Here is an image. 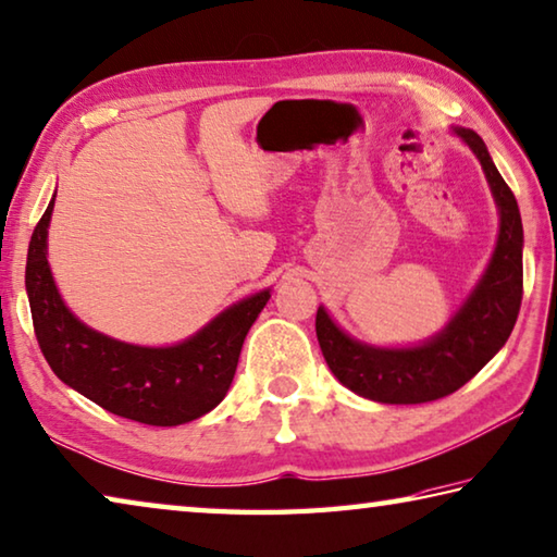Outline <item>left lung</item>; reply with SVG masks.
Masks as SVG:
<instances>
[{
	"label": "left lung",
	"mask_w": 557,
	"mask_h": 557,
	"mask_svg": "<svg viewBox=\"0 0 557 557\" xmlns=\"http://www.w3.org/2000/svg\"><path fill=\"white\" fill-rule=\"evenodd\" d=\"M480 158L502 224L499 240L478 289L453 321L419 348H370L348 338L329 313L317 311V336L329 368L348 389L382 404H423L448 397L470 382L511 336L523 297V226L513 191L494 168L484 140L468 128L455 131Z\"/></svg>",
	"instance_id": "obj_1"
}]
</instances>
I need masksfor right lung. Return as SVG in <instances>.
Here are the masks:
<instances>
[{"label":"right lung","mask_w":557,"mask_h":557,"mask_svg":"<svg viewBox=\"0 0 557 557\" xmlns=\"http://www.w3.org/2000/svg\"><path fill=\"white\" fill-rule=\"evenodd\" d=\"M50 201L34 228L26 292L34 331L50 370L99 407L148 426H177L205 417L226 397L246 333L268 305L258 292L226 309L197 336L170 348H140L79 323L60 299L46 260Z\"/></svg>","instance_id":"obj_1"}]
</instances>
